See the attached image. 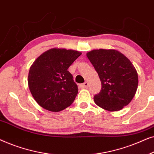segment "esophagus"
<instances>
[{
  "instance_id": "obj_1",
  "label": "esophagus",
  "mask_w": 154,
  "mask_h": 154,
  "mask_svg": "<svg viewBox=\"0 0 154 154\" xmlns=\"http://www.w3.org/2000/svg\"><path fill=\"white\" fill-rule=\"evenodd\" d=\"M88 85H89V83H88V82H85L84 83L81 84V85H80L79 86H80V88H88Z\"/></svg>"
}]
</instances>
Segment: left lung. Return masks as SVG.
<instances>
[{
    "instance_id": "left-lung-1",
    "label": "left lung",
    "mask_w": 154,
    "mask_h": 154,
    "mask_svg": "<svg viewBox=\"0 0 154 154\" xmlns=\"http://www.w3.org/2000/svg\"><path fill=\"white\" fill-rule=\"evenodd\" d=\"M87 57L102 83L100 92L94 96L95 104L109 111L127 106L138 85L137 73L131 62L115 50H94Z\"/></svg>"
}]
</instances>
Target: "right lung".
Returning <instances> with one entry per match:
<instances>
[{
	"label": "right lung",
	"mask_w": 154,
	"mask_h": 154,
	"mask_svg": "<svg viewBox=\"0 0 154 154\" xmlns=\"http://www.w3.org/2000/svg\"><path fill=\"white\" fill-rule=\"evenodd\" d=\"M81 54L75 50L53 48L33 62L29 73V88L41 107L58 112L73 102L79 89L68 69Z\"/></svg>",
	"instance_id": "add662e5"
}]
</instances>
